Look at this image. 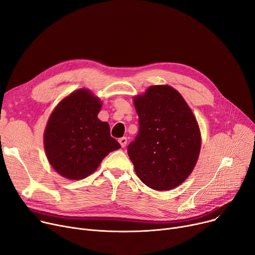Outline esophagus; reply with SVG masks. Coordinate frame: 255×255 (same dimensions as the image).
Returning <instances> with one entry per match:
<instances>
[{
	"label": "esophagus",
	"instance_id": "34e87169",
	"mask_svg": "<svg viewBox=\"0 0 255 255\" xmlns=\"http://www.w3.org/2000/svg\"><path fill=\"white\" fill-rule=\"evenodd\" d=\"M119 142H120V144H121L122 147H125L126 144H127V137H122V138H120V139H119Z\"/></svg>",
	"mask_w": 255,
	"mask_h": 255
}]
</instances>
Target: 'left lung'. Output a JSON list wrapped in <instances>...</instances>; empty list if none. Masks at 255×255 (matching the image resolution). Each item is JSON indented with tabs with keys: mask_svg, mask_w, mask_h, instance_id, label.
Returning a JSON list of instances; mask_svg holds the SVG:
<instances>
[{
	"mask_svg": "<svg viewBox=\"0 0 255 255\" xmlns=\"http://www.w3.org/2000/svg\"><path fill=\"white\" fill-rule=\"evenodd\" d=\"M139 131L128 145L135 172L148 188L168 191L181 184L198 161L201 134L183 97L168 85L135 96Z\"/></svg>",
	"mask_w": 255,
	"mask_h": 255,
	"instance_id": "left-lung-1",
	"label": "left lung"
}]
</instances>
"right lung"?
I'll return each mask as SVG.
<instances>
[{
	"instance_id": "1",
	"label": "right lung",
	"mask_w": 255,
	"mask_h": 255,
	"mask_svg": "<svg viewBox=\"0 0 255 255\" xmlns=\"http://www.w3.org/2000/svg\"><path fill=\"white\" fill-rule=\"evenodd\" d=\"M100 99L87 89L63 98L51 114L44 132L47 159L67 179L93 173L111 151L121 147L111 136L110 125L97 118Z\"/></svg>"
}]
</instances>
